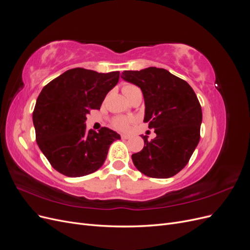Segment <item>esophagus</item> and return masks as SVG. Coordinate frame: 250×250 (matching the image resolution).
Here are the masks:
<instances>
[{"instance_id": "esophagus-1", "label": "esophagus", "mask_w": 250, "mask_h": 250, "mask_svg": "<svg viewBox=\"0 0 250 250\" xmlns=\"http://www.w3.org/2000/svg\"><path fill=\"white\" fill-rule=\"evenodd\" d=\"M121 138H122L123 140H128V139H130V135L129 134H121Z\"/></svg>"}]
</instances>
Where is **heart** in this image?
<instances>
[{"instance_id": "heart-1", "label": "heart", "mask_w": 250, "mask_h": 250, "mask_svg": "<svg viewBox=\"0 0 250 250\" xmlns=\"http://www.w3.org/2000/svg\"><path fill=\"white\" fill-rule=\"evenodd\" d=\"M122 90H123V93L125 94V96L130 101L132 99H134V98L137 96L142 95L140 87H138L137 85H134V84H131V83H127V84H124ZM131 123H132L131 119L124 118V117H117V118H113L111 120L112 128H115V129H117L119 131H126L128 128H129Z\"/></svg>"}]
</instances>
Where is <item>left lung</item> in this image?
I'll return each instance as SVG.
<instances>
[{
  "instance_id": "8db88e82",
  "label": "left lung",
  "mask_w": 250,
  "mask_h": 250,
  "mask_svg": "<svg viewBox=\"0 0 250 250\" xmlns=\"http://www.w3.org/2000/svg\"><path fill=\"white\" fill-rule=\"evenodd\" d=\"M124 80L138 85L145 100V118L156 137L142 135L144 148L132 154L137 169L152 178H169L183 170L200 140L202 110L188 83L165 69L150 66L124 71Z\"/></svg>"
}]
</instances>
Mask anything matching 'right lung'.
Wrapping results in <instances>:
<instances>
[{"label": "right lung", "instance_id": "obj_1", "mask_svg": "<svg viewBox=\"0 0 250 250\" xmlns=\"http://www.w3.org/2000/svg\"><path fill=\"white\" fill-rule=\"evenodd\" d=\"M120 72L75 67L43 86L33 110L36 143L51 166L67 177L94 173L104 164L120 135L106 127L87 130L86 115L100 109Z\"/></svg>", "mask_w": 250, "mask_h": 250}]
</instances>
